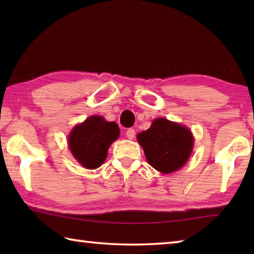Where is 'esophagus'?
I'll return each instance as SVG.
<instances>
[{
    "label": "esophagus",
    "mask_w": 254,
    "mask_h": 254,
    "mask_svg": "<svg viewBox=\"0 0 254 254\" xmlns=\"http://www.w3.org/2000/svg\"><path fill=\"white\" fill-rule=\"evenodd\" d=\"M134 136H135V130H134V128H132V127L127 128V139L132 140Z\"/></svg>",
    "instance_id": "esophagus-1"
}]
</instances>
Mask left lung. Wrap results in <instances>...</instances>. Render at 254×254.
Returning <instances> with one entry per match:
<instances>
[{"mask_svg":"<svg viewBox=\"0 0 254 254\" xmlns=\"http://www.w3.org/2000/svg\"><path fill=\"white\" fill-rule=\"evenodd\" d=\"M136 139L150 166L162 174L182 168L194 147V137L188 127L163 118L153 120L151 127L139 133Z\"/></svg>","mask_w":254,"mask_h":254,"instance_id":"1","label":"left lung"}]
</instances>
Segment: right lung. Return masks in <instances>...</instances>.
I'll use <instances>...</instances> for the list:
<instances>
[{"instance_id":"right-lung-1","label":"right lung","mask_w":254,"mask_h":254,"mask_svg":"<svg viewBox=\"0 0 254 254\" xmlns=\"http://www.w3.org/2000/svg\"><path fill=\"white\" fill-rule=\"evenodd\" d=\"M120 128L100 115H92L77 124L68 135L70 152L81 166L96 169L105 161L110 145L118 139Z\"/></svg>"}]
</instances>
